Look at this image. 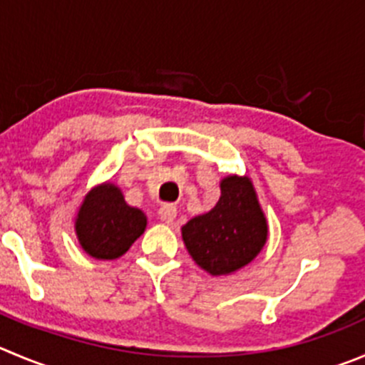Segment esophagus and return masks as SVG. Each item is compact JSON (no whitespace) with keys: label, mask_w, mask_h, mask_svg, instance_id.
I'll use <instances>...</instances> for the list:
<instances>
[{"label":"esophagus","mask_w":365,"mask_h":365,"mask_svg":"<svg viewBox=\"0 0 365 365\" xmlns=\"http://www.w3.org/2000/svg\"><path fill=\"white\" fill-rule=\"evenodd\" d=\"M177 217V207L173 204H165V206L159 207V218H161L165 224H172Z\"/></svg>","instance_id":"1"}]
</instances>
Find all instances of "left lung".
Listing matches in <instances>:
<instances>
[{
  "instance_id": "8db88e82",
  "label": "left lung",
  "mask_w": 365,
  "mask_h": 365,
  "mask_svg": "<svg viewBox=\"0 0 365 365\" xmlns=\"http://www.w3.org/2000/svg\"><path fill=\"white\" fill-rule=\"evenodd\" d=\"M190 256L213 276L247 265L267 242V220L247 177L231 175L220 182V199L206 215L182 227Z\"/></svg>"
}]
</instances>
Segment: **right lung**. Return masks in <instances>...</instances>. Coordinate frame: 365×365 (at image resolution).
Here are the masks:
<instances>
[{
  "label": "right lung",
  "mask_w": 365,
  "mask_h": 365,
  "mask_svg": "<svg viewBox=\"0 0 365 365\" xmlns=\"http://www.w3.org/2000/svg\"><path fill=\"white\" fill-rule=\"evenodd\" d=\"M147 217L130 207L114 185L91 190L76 217V237L88 255L98 259H114L143 235Z\"/></svg>",
  "instance_id": "add662e5"
}]
</instances>
